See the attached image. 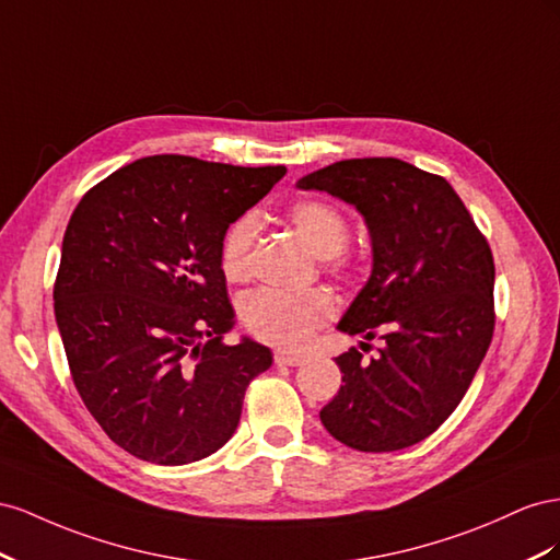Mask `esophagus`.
Instances as JSON below:
<instances>
[{
	"instance_id": "obj_1",
	"label": "esophagus",
	"mask_w": 560,
	"mask_h": 560,
	"mask_svg": "<svg viewBox=\"0 0 560 560\" xmlns=\"http://www.w3.org/2000/svg\"><path fill=\"white\" fill-rule=\"evenodd\" d=\"M302 359L300 354H293V351H283V349H279V351H275V363L277 365H300Z\"/></svg>"
}]
</instances>
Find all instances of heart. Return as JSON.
I'll return each mask as SVG.
<instances>
[{
	"label": "heart",
	"mask_w": 560,
	"mask_h": 560,
	"mask_svg": "<svg viewBox=\"0 0 560 560\" xmlns=\"http://www.w3.org/2000/svg\"><path fill=\"white\" fill-rule=\"evenodd\" d=\"M291 225L305 244L324 258L330 275H345L351 260L342 253L349 238L345 213L324 199L295 201L289 211ZM258 238V218L253 213L232 222L220 244V267L230 281L242 283L250 277L253 246ZM335 316V300L322 289L305 293L255 291L242 302V318L253 338L267 345L298 349Z\"/></svg>",
	"instance_id": "obj_1"
}]
</instances>
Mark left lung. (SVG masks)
Masks as SVG:
<instances>
[{"mask_svg":"<svg viewBox=\"0 0 560 560\" xmlns=\"http://www.w3.org/2000/svg\"><path fill=\"white\" fill-rule=\"evenodd\" d=\"M298 187L357 206L369 225L371 279L338 328L382 340L371 361L357 347L335 359L345 385L318 418L354 451L408 448L451 418L490 347L488 238L448 180L394 156L345 159Z\"/></svg>","mask_w":560,"mask_h":560,"instance_id":"left-lung-1","label":"left lung"}]
</instances>
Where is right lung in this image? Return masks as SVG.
I'll return each mask as SVG.
<instances>
[{
	"mask_svg": "<svg viewBox=\"0 0 560 560\" xmlns=\"http://www.w3.org/2000/svg\"><path fill=\"white\" fill-rule=\"evenodd\" d=\"M285 166L138 159L91 187L62 236L56 324L74 387L119 448L178 467L225 445L271 351L234 326L220 244Z\"/></svg>",
	"mask_w": 560,
	"mask_h": 560,
	"instance_id": "add662e5",
	"label": "right lung"
}]
</instances>
